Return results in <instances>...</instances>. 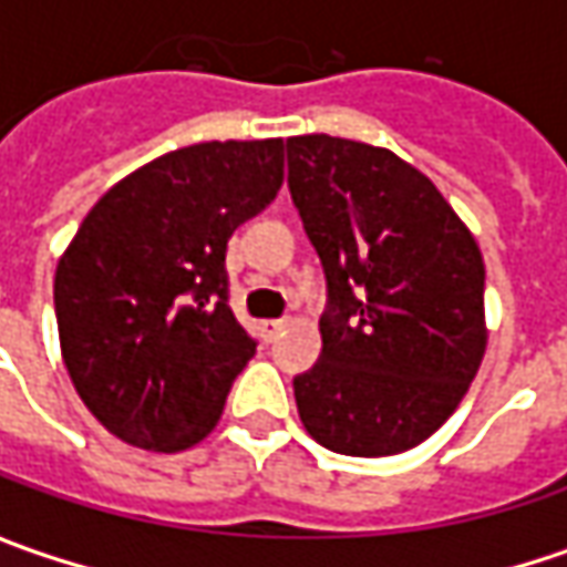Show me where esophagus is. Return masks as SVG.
<instances>
[{
	"mask_svg": "<svg viewBox=\"0 0 567 567\" xmlns=\"http://www.w3.org/2000/svg\"><path fill=\"white\" fill-rule=\"evenodd\" d=\"M284 328H287L284 318H265V321H261V334H265V340H274Z\"/></svg>",
	"mask_w": 567,
	"mask_h": 567,
	"instance_id": "obj_1",
	"label": "esophagus"
}]
</instances>
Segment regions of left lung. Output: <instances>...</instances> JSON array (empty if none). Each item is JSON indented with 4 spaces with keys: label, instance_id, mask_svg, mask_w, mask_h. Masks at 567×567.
Segmentation results:
<instances>
[{
    "label": "left lung",
    "instance_id": "8db88e82",
    "mask_svg": "<svg viewBox=\"0 0 567 567\" xmlns=\"http://www.w3.org/2000/svg\"><path fill=\"white\" fill-rule=\"evenodd\" d=\"M287 161L328 280L321 357L293 379L299 420L328 451L401 454L457 410L483 362L480 246L432 179L388 147L296 135Z\"/></svg>",
    "mask_w": 567,
    "mask_h": 567
}]
</instances>
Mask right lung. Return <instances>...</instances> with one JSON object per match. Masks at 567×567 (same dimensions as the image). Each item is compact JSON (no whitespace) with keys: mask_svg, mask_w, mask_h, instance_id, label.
Returning a JSON list of instances; mask_svg holds the SVG:
<instances>
[{"mask_svg":"<svg viewBox=\"0 0 567 567\" xmlns=\"http://www.w3.org/2000/svg\"><path fill=\"white\" fill-rule=\"evenodd\" d=\"M284 142H205L128 173L55 268L59 347L84 406L144 451L217 425L255 340L229 309L227 243L271 205Z\"/></svg>","mask_w":567,"mask_h":567,"instance_id":"1","label":"right lung"}]
</instances>
